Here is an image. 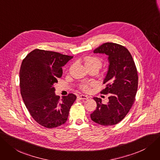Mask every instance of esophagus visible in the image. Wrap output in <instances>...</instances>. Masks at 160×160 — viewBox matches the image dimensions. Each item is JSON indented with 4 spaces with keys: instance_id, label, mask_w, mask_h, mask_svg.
Returning a JSON list of instances; mask_svg holds the SVG:
<instances>
[{
    "instance_id": "34e87169",
    "label": "esophagus",
    "mask_w": 160,
    "mask_h": 160,
    "mask_svg": "<svg viewBox=\"0 0 160 160\" xmlns=\"http://www.w3.org/2000/svg\"><path fill=\"white\" fill-rule=\"evenodd\" d=\"M78 98L81 100H87L88 98V97L86 95H83V94H81L78 96Z\"/></svg>"
}]
</instances>
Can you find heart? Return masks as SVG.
<instances>
[{"label": "heart", "mask_w": 160, "mask_h": 160, "mask_svg": "<svg viewBox=\"0 0 160 160\" xmlns=\"http://www.w3.org/2000/svg\"><path fill=\"white\" fill-rule=\"evenodd\" d=\"M84 62L85 65L87 68H94L99 69L102 66V60L98 57L96 56H86L84 58ZM94 83L91 82V83H85L81 85V88L82 90L85 91H88L89 90V87L91 86H93Z\"/></svg>", "instance_id": "obj_1"}]
</instances>
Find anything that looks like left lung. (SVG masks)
Returning <instances> with one entry per match:
<instances>
[{
  "instance_id": "left-lung-1",
  "label": "left lung",
  "mask_w": 160,
  "mask_h": 160,
  "mask_svg": "<svg viewBox=\"0 0 160 160\" xmlns=\"http://www.w3.org/2000/svg\"><path fill=\"white\" fill-rule=\"evenodd\" d=\"M93 52L108 56L109 66L103 81L106 87L101 93L110 96L106 104L102 103L101 98H93L97 106L91 118L102 125H116L126 116L135 102L138 88L137 70L129 51L120 44L106 42Z\"/></svg>"
}]
</instances>
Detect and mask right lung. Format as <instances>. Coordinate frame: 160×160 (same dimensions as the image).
Listing matches in <instances>:
<instances>
[{
	"instance_id": "1",
	"label": "right lung",
	"mask_w": 160,
	"mask_h": 160,
	"mask_svg": "<svg viewBox=\"0 0 160 160\" xmlns=\"http://www.w3.org/2000/svg\"><path fill=\"white\" fill-rule=\"evenodd\" d=\"M73 56L35 49L22 61L20 70V92L27 109L37 122L47 128L65 123L76 96L60 98L54 85L62 75V67Z\"/></svg>"
}]
</instances>
